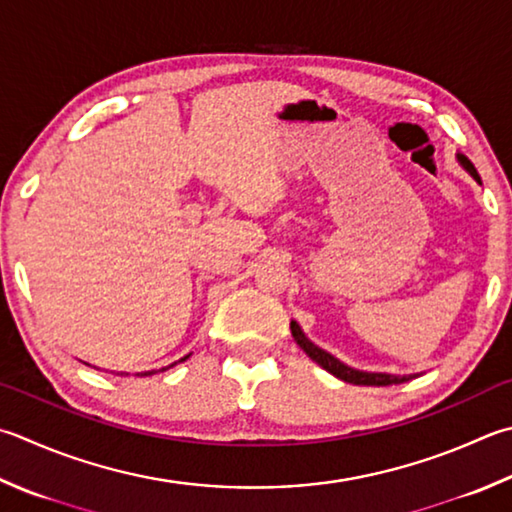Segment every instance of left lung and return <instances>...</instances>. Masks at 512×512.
Listing matches in <instances>:
<instances>
[{
	"mask_svg": "<svg viewBox=\"0 0 512 512\" xmlns=\"http://www.w3.org/2000/svg\"><path fill=\"white\" fill-rule=\"evenodd\" d=\"M459 162L464 165V169L470 173L472 178H475L479 185H481V178L477 169L472 167V162L466 156H459ZM292 336L294 341L303 347V352L310 356L312 361H316L321 368H325L330 374H334L336 379H341L345 383H354V385H390V383H403L408 381L410 376H392V374H381V372H361V370H354V368H347L339 359H334L332 354H327L321 347H316L312 341L305 339V334L301 332V327L296 325V321H292Z\"/></svg>",
	"mask_w": 512,
	"mask_h": 512,
	"instance_id": "1",
	"label": "left lung"
}]
</instances>
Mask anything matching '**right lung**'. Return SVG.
Segmentation results:
<instances>
[{"label":"right lung","instance_id":"1","mask_svg":"<svg viewBox=\"0 0 512 512\" xmlns=\"http://www.w3.org/2000/svg\"><path fill=\"white\" fill-rule=\"evenodd\" d=\"M185 359H187V356H185ZM185 359H182V361H185ZM169 368H171V365H169ZM162 370H167V368H162ZM149 374H156V370H153V372H144L142 376H149Z\"/></svg>","mask_w":512,"mask_h":512}]
</instances>
